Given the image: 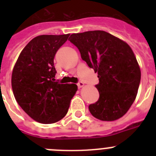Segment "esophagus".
Instances as JSON below:
<instances>
[{"mask_svg": "<svg viewBox=\"0 0 156 156\" xmlns=\"http://www.w3.org/2000/svg\"><path fill=\"white\" fill-rule=\"evenodd\" d=\"M84 86V83L82 82V81H80V82H78V83H77V87L79 88L82 87Z\"/></svg>", "mask_w": 156, "mask_h": 156, "instance_id": "1", "label": "esophagus"}]
</instances>
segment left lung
I'll return each mask as SVG.
<instances>
[{
  "label": "left lung",
  "instance_id": "left-lung-1",
  "mask_svg": "<svg viewBox=\"0 0 156 156\" xmlns=\"http://www.w3.org/2000/svg\"><path fill=\"white\" fill-rule=\"evenodd\" d=\"M69 41L98 73L95 87L99 98L88 107L91 115L102 121L121 118L134 101L140 82V70L130 47L102 30L73 34Z\"/></svg>",
  "mask_w": 156,
  "mask_h": 156
}]
</instances>
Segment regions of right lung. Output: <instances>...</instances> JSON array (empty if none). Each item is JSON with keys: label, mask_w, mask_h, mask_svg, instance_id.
<instances>
[{"label": "right lung", "mask_w": 156, "mask_h": 156, "mask_svg": "<svg viewBox=\"0 0 156 156\" xmlns=\"http://www.w3.org/2000/svg\"><path fill=\"white\" fill-rule=\"evenodd\" d=\"M69 34L41 35L28 43L14 66L12 87L18 104L37 122L49 124L62 119L68 112L77 86L61 84L54 58Z\"/></svg>", "instance_id": "obj_1"}]
</instances>
